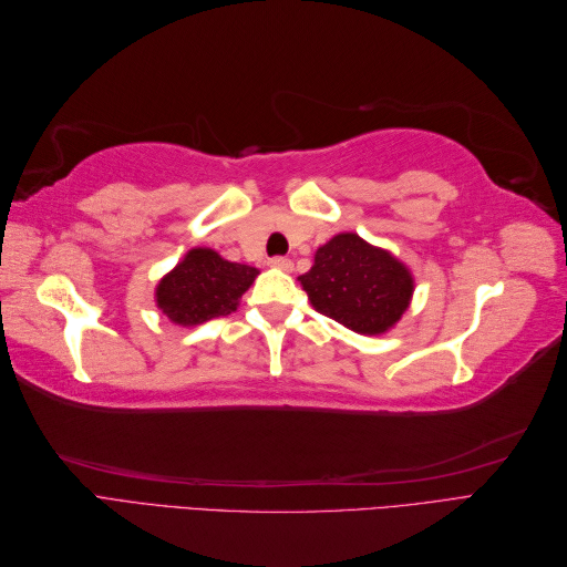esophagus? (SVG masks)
<instances>
[{"mask_svg":"<svg viewBox=\"0 0 567 567\" xmlns=\"http://www.w3.org/2000/svg\"><path fill=\"white\" fill-rule=\"evenodd\" d=\"M269 267L281 269V271H290V269H293V262H290L288 257H284V255H277V257H271V260H269Z\"/></svg>","mask_w":567,"mask_h":567,"instance_id":"34e87169","label":"esophagus"}]
</instances>
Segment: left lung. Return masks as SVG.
<instances>
[{
    "label": "left lung",
    "mask_w": 567,
    "mask_h": 567,
    "mask_svg": "<svg viewBox=\"0 0 567 567\" xmlns=\"http://www.w3.org/2000/svg\"><path fill=\"white\" fill-rule=\"evenodd\" d=\"M298 281L317 312L364 336L392 329L414 293L406 265L357 234H338L323 244Z\"/></svg>",
    "instance_id": "obj_1"
}]
</instances>
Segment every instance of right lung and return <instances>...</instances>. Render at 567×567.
I'll list each match as a JSON object with an SVG mask.
<instances>
[{
  "mask_svg": "<svg viewBox=\"0 0 567 567\" xmlns=\"http://www.w3.org/2000/svg\"><path fill=\"white\" fill-rule=\"evenodd\" d=\"M255 267L229 262L213 248H194L161 279L156 305L179 326H198L231 315L257 277Z\"/></svg>",
  "mask_w": 567,
  "mask_h": 567,
  "instance_id": "right-lung-1",
  "label": "right lung"
}]
</instances>
